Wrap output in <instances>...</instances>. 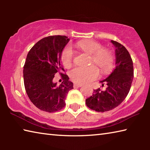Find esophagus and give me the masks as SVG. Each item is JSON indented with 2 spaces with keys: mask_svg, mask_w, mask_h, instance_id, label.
<instances>
[{
  "mask_svg": "<svg viewBox=\"0 0 150 150\" xmlns=\"http://www.w3.org/2000/svg\"><path fill=\"white\" fill-rule=\"evenodd\" d=\"M82 86H83V85H81V84H74L73 87H74V88H78V87H82Z\"/></svg>",
  "mask_w": 150,
  "mask_h": 150,
  "instance_id": "obj_1",
  "label": "esophagus"
}]
</instances>
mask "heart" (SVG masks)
<instances>
[{"mask_svg":"<svg viewBox=\"0 0 150 150\" xmlns=\"http://www.w3.org/2000/svg\"><path fill=\"white\" fill-rule=\"evenodd\" d=\"M76 47L82 52L91 55L90 63H95L101 73H107L114 67L115 56L108 49H104L100 43L93 40H81L76 44ZM73 61V53L69 47H66L61 55V62L65 67H69ZM99 71L95 65L77 67L69 72L71 80L78 84H87L98 77Z\"/></svg>","mask_w":150,"mask_h":150,"instance_id":"obj_1","label":"heart"}]
</instances>
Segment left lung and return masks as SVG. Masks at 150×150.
Masks as SVG:
<instances>
[{
  "mask_svg": "<svg viewBox=\"0 0 150 150\" xmlns=\"http://www.w3.org/2000/svg\"><path fill=\"white\" fill-rule=\"evenodd\" d=\"M115 47L116 67L108 77L100 81L107 85L105 91L94 90L93 95L86 99L88 108L97 112L112 110L125 99L130 91L134 78L133 62L126 48L114 40Z\"/></svg>",
  "mask_w": 150,
  "mask_h": 150,
  "instance_id": "left-lung-1",
  "label": "left lung"
}]
</instances>
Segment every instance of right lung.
Returning a JSON list of instances; mask_svg holds the SVG:
<instances>
[{
	"mask_svg": "<svg viewBox=\"0 0 150 150\" xmlns=\"http://www.w3.org/2000/svg\"><path fill=\"white\" fill-rule=\"evenodd\" d=\"M69 39L65 35H51L38 42L27 55L24 65V87L30 100L38 108L47 112L62 110L73 83L61 63V55ZM59 72L64 81L59 86L52 82Z\"/></svg>",
	"mask_w": 150,
	"mask_h": 150,
	"instance_id": "obj_1",
	"label": "right lung"
}]
</instances>
